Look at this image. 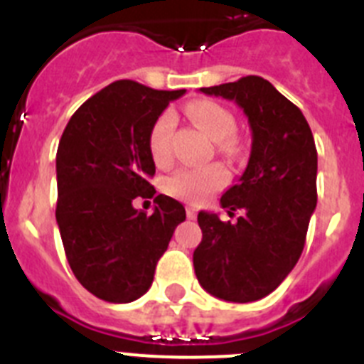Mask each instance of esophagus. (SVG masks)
<instances>
[{
	"instance_id": "1",
	"label": "esophagus",
	"mask_w": 364,
	"mask_h": 364,
	"mask_svg": "<svg viewBox=\"0 0 364 364\" xmlns=\"http://www.w3.org/2000/svg\"><path fill=\"white\" fill-rule=\"evenodd\" d=\"M186 215H188V218H197V210L193 205H188L186 208Z\"/></svg>"
}]
</instances>
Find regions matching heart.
I'll return each mask as SVG.
<instances>
[{"label": "heart", "instance_id": "heart-1", "mask_svg": "<svg viewBox=\"0 0 364 364\" xmlns=\"http://www.w3.org/2000/svg\"><path fill=\"white\" fill-rule=\"evenodd\" d=\"M188 117L198 129L204 131L217 142L220 153L233 156L239 151V138L235 136V117L230 109L213 100H195L186 107ZM175 131V114L164 111L149 131V153L156 164H166L171 159V140ZM228 182V171L222 166L189 167L180 169L166 182V189L175 197L188 202H202L211 193Z\"/></svg>", "mask_w": 364, "mask_h": 364}]
</instances>
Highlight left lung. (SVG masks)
I'll list each match as a JSON object with an SVG mask.
<instances>
[{
    "mask_svg": "<svg viewBox=\"0 0 364 364\" xmlns=\"http://www.w3.org/2000/svg\"><path fill=\"white\" fill-rule=\"evenodd\" d=\"M204 95L233 100L252 127L246 171L220 198L235 222L200 211L202 240L193 253L208 294L252 302L272 294L297 264L317 205V149L301 109L260 76L202 87Z\"/></svg>",
    "mask_w": 364,
    "mask_h": 364,
    "instance_id": "left-lung-1",
    "label": "left lung"
}]
</instances>
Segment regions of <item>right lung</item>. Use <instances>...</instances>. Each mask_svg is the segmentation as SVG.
Here are the masks:
<instances>
[{"label":"right lung","mask_w":364,"mask_h":364,"mask_svg":"<svg viewBox=\"0 0 364 364\" xmlns=\"http://www.w3.org/2000/svg\"><path fill=\"white\" fill-rule=\"evenodd\" d=\"M178 91L120 80L83 102L56 153V220L74 277L102 301L131 302L149 290L154 268L184 205L154 197L153 215L134 210L151 198L154 162L149 131Z\"/></svg>","instance_id":"add662e5"}]
</instances>
